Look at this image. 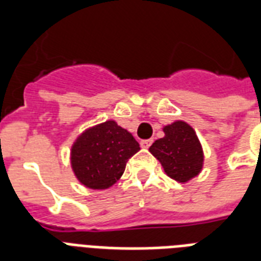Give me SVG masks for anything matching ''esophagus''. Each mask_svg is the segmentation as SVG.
<instances>
[{
    "label": "esophagus",
    "instance_id": "34e87169",
    "mask_svg": "<svg viewBox=\"0 0 261 261\" xmlns=\"http://www.w3.org/2000/svg\"><path fill=\"white\" fill-rule=\"evenodd\" d=\"M151 143H153V139H143V141H141V146L143 149H147V147H150Z\"/></svg>",
    "mask_w": 261,
    "mask_h": 261
}]
</instances>
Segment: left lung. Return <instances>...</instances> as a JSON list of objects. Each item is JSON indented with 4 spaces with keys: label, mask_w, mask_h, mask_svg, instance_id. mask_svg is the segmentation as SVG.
Wrapping results in <instances>:
<instances>
[{
    "label": "left lung",
    "mask_w": 261,
    "mask_h": 261,
    "mask_svg": "<svg viewBox=\"0 0 261 261\" xmlns=\"http://www.w3.org/2000/svg\"><path fill=\"white\" fill-rule=\"evenodd\" d=\"M165 137L150 146V153L163 165L165 173L178 182H186L200 173L203 150L194 128L177 120L164 127Z\"/></svg>",
    "instance_id": "obj_1"
}]
</instances>
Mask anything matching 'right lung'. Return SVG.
Segmentation results:
<instances>
[{
  "label": "right lung",
  "mask_w": 261,
  "mask_h": 261,
  "mask_svg": "<svg viewBox=\"0 0 261 261\" xmlns=\"http://www.w3.org/2000/svg\"><path fill=\"white\" fill-rule=\"evenodd\" d=\"M139 143L114 120L85 130L71 146L70 161L75 177L92 190H106L122 177L127 161Z\"/></svg>",
  "instance_id": "obj_1"
}]
</instances>
